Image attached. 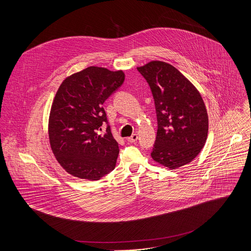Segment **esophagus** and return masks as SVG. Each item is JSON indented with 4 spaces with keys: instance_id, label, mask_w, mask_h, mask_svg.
<instances>
[{
    "instance_id": "1",
    "label": "esophagus",
    "mask_w": 251,
    "mask_h": 251,
    "mask_svg": "<svg viewBox=\"0 0 251 251\" xmlns=\"http://www.w3.org/2000/svg\"><path fill=\"white\" fill-rule=\"evenodd\" d=\"M137 140H138V135L137 134H133L131 137L127 138V141L129 143H135Z\"/></svg>"
}]
</instances>
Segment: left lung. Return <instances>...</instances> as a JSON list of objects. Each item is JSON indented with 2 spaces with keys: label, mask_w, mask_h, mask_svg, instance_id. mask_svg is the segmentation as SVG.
Instances as JSON below:
<instances>
[{
  "label": "left lung",
  "mask_w": 251,
  "mask_h": 251,
  "mask_svg": "<svg viewBox=\"0 0 251 251\" xmlns=\"http://www.w3.org/2000/svg\"><path fill=\"white\" fill-rule=\"evenodd\" d=\"M153 94L158 121L151 156L169 169L192 162L207 137L208 117L198 89L176 67L159 60L137 67Z\"/></svg>",
  "instance_id": "left-lung-1"
}]
</instances>
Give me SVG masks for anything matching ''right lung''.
<instances>
[{"label": "right lung", "mask_w": 251, "mask_h": 251, "mask_svg": "<svg viewBox=\"0 0 251 251\" xmlns=\"http://www.w3.org/2000/svg\"><path fill=\"white\" fill-rule=\"evenodd\" d=\"M124 79L122 70L89 66L60 84L51 105L49 137L53 155L68 174L97 181L114 170L119 147L102 105ZM104 123L106 133L101 135Z\"/></svg>", "instance_id": "1"}]
</instances>
